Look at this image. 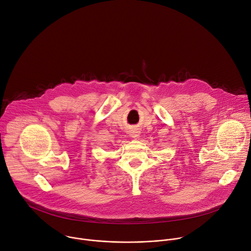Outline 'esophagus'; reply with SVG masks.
I'll list each match as a JSON object with an SVG mask.
<instances>
[{
  "instance_id": "esophagus-1",
  "label": "esophagus",
  "mask_w": 251,
  "mask_h": 251,
  "mask_svg": "<svg viewBox=\"0 0 251 251\" xmlns=\"http://www.w3.org/2000/svg\"><path fill=\"white\" fill-rule=\"evenodd\" d=\"M140 131H139V129L138 128H132L131 130H130V137H132L133 139H138L139 137H140Z\"/></svg>"
}]
</instances>
